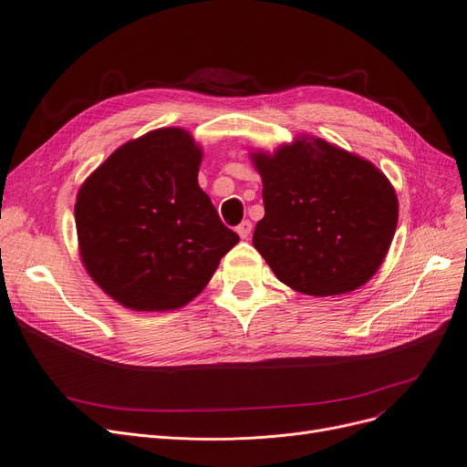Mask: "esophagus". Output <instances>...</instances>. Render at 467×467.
I'll return each instance as SVG.
<instances>
[{
	"mask_svg": "<svg viewBox=\"0 0 467 467\" xmlns=\"http://www.w3.org/2000/svg\"><path fill=\"white\" fill-rule=\"evenodd\" d=\"M236 233L242 240H248L250 234H252V223L250 221H242V223L236 227Z\"/></svg>",
	"mask_w": 467,
	"mask_h": 467,
	"instance_id": "34e87169",
	"label": "esophagus"
}]
</instances>
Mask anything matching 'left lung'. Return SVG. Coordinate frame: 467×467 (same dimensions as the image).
<instances>
[{
    "mask_svg": "<svg viewBox=\"0 0 467 467\" xmlns=\"http://www.w3.org/2000/svg\"><path fill=\"white\" fill-rule=\"evenodd\" d=\"M250 159L265 204L254 246L282 284L331 297L375 276L394 240L400 202L371 161L308 134Z\"/></svg>",
    "mask_w": 467,
    "mask_h": 467,
    "instance_id": "1",
    "label": "left lung"
}]
</instances>
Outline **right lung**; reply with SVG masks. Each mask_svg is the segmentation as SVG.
<instances>
[{
	"label": "right lung",
	"mask_w": 467,
	"mask_h": 467,
	"mask_svg": "<svg viewBox=\"0 0 467 467\" xmlns=\"http://www.w3.org/2000/svg\"><path fill=\"white\" fill-rule=\"evenodd\" d=\"M202 147L168 127L122 143L83 182L79 255L104 293L136 312H166L206 287L238 234L199 187Z\"/></svg>",
	"instance_id": "right-lung-1"
}]
</instances>
